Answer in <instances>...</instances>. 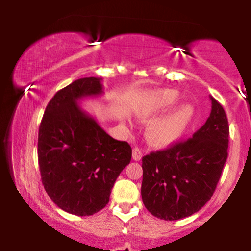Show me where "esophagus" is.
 Segmentation results:
<instances>
[{
    "label": "esophagus",
    "mask_w": 251,
    "mask_h": 251,
    "mask_svg": "<svg viewBox=\"0 0 251 251\" xmlns=\"http://www.w3.org/2000/svg\"><path fill=\"white\" fill-rule=\"evenodd\" d=\"M142 157H143L142 150L134 148L133 151H132V158H133V160H140L142 159Z\"/></svg>",
    "instance_id": "esophagus-1"
}]
</instances>
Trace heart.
Masks as SVG:
<instances>
[{"label":"heart","mask_w":251,"mask_h":251,"mask_svg":"<svg viewBox=\"0 0 251 251\" xmlns=\"http://www.w3.org/2000/svg\"><path fill=\"white\" fill-rule=\"evenodd\" d=\"M178 101V93L172 89H164L152 96L148 103L139 112L142 118H149L158 112L165 111ZM194 118V108L190 105H181L151 124L149 137L151 142L159 146L171 145L179 140L185 133Z\"/></svg>","instance_id":"b5f03b06"}]
</instances>
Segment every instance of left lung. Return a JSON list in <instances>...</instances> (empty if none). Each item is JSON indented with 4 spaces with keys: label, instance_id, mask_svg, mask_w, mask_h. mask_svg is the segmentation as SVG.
Returning a JSON list of instances; mask_svg holds the SVG:
<instances>
[{
    "label": "left lung",
    "instance_id": "left-lung-1",
    "mask_svg": "<svg viewBox=\"0 0 251 251\" xmlns=\"http://www.w3.org/2000/svg\"><path fill=\"white\" fill-rule=\"evenodd\" d=\"M210 99V117L191 138L143 157V203L160 220L177 221L200 211L220 180L229 124L221 103Z\"/></svg>",
    "mask_w": 251,
    "mask_h": 251
}]
</instances>
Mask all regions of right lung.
<instances>
[{
    "instance_id": "1",
    "label": "right lung",
    "mask_w": 251,
    "mask_h": 251,
    "mask_svg": "<svg viewBox=\"0 0 251 251\" xmlns=\"http://www.w3.org/2000/svg\"><path fill=\"white\" fill-rule=\"evenodd\" d=\"M100 77H82L60 89L46 107L39 128L37 158L46 192L68 214L91 216L109 201L132 149L113 139L77 105L102 93Z\"/></svg>"
}]
</instances>
